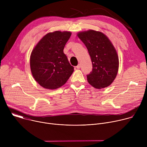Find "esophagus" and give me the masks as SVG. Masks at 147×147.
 <instances>
[{
	"label": "esophagus",
	"instance_id": "esophagus-1",
	"mask_svg": "<svg viewBox=\"0 0 147 147\" xmlns=\"http://www.w3.org/2000/svg\"><path fill=\"white\" fill-rule=\"evenodd\" d=\"M77 69H80V67H81V65L80 64H78L76 67Z\"/></svg>",
	"mask_w": 147,
	"mask_h": 147
}]
</instances>
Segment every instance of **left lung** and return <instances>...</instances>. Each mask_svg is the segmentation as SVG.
I'll list each match as a JSON object with an SVG mask.
<instances>
[{"mask_svg": "<svg viewBox=\"0 0 147 147\" xmlns=\"http://www.w3.org/2000/svg\"><path fill=\"white\" fill-rule=\"evenodd\" d=\"M77 36L87 47L92 61L88 82L97 89L110 86L119 69V57L111 42L105 35L94 30L79 32Z\"/></svg>", "mask_w": 147, "mask_h": 147, "instance_id": "left-lung-1", "label": "left lung"}]
</instances>
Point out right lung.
I'll return each instance as SVG.
<instances>
[{
    "instance_id": "1",
    "label": "right lung",
    "mask_w": 147,
    "mask_h": 147,
    "mask_svg": "<svg viewBox=\"0 0 147 147\" xmlns=\"http://www.w3.org/2000/svg\"><path fill=\"white\" fill-rule=\"evenodd\" d=\"M71 33L49 32L42 38L30 57V67L35 81L42 87L57 89L63 86L74 71L63 52Z\"/></svg>"
}]
</instances>
